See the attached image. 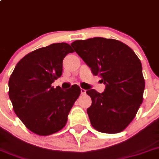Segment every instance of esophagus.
Instances as JSON below:
<instances>
[{
  "label": "esophagus",
  "instance_id": "1",
  "mask_svg": "<svg viewBox=\"0 0 159 159\" xmlns=\"http://www.w3.org/2000/svg\"><path fill=\"white\" fill-rule=\"evenodd\" d=\"M81 93L82 94V95H84V94L86 93V90L84 89H81Z\"/></svg>",
  "mask_w": 159,
  "mask_h": 159
}]
</instances>
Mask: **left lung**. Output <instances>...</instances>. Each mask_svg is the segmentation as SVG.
Returning a JSON list of instances; mask_svg holds the SVG:
<instances>
[{
    "instance_id": "1",
    "label": "left lung",
    "mask_w": 159,
    "mask_h": 159,
    "mask_svg": "<svg viewBox=\"0 0 159 159\" xmlns=\"http://www.w3.org/2000/svg\"><path fill=\"white\" fill-rule=\"evenodd\" d=\"M94 75L106 84L99 93L89 89L87 112L98 131L116 134L131 123L143 102L145 81L141 61L130 47L113 39L95 37L71 43Z\"/></svg>"
}]
</instances>
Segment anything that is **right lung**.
I'll return each instance as SVG.
<instances>
[{
    "instance_id": "1",
    "label": "right lung",
    "mask_w": 159,
    "mask_h": 159,
    "mask_svg": "<svg viewBox=\"0 0 159 159\" xmlns=\"http://www.w3.org/2000/svg\"><path fill=\"white\" fill-rule=\"evenodd\" d=\"M74 50L66 43L37 49L15 66L8 81L9 98L15 114L26 127L47 136L64 127L69 112L81 94L73 84L67 90L51 85L61 76L63 60Z\"/></svg>"
}]
</instances>
